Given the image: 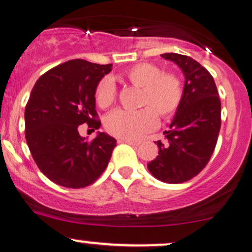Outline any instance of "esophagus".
Listing matches in <instances>:
<instances>
[{"instance_id":"esophagus-1","label":"esophagus","mask_w":252,"mask_h":252,"mask_svg":"<svg viewBox=\"0 0 252 252\" xmlns=\"http://www.w3.org/2000/svg\"><path fill=\"white\" fill-rule=\"evenodd\" d=\"M119 142H125V144H128V145H132V146H139L141 144V141H138V140H129V139H119L118 140Z\"/></svg>"}]
</instances>
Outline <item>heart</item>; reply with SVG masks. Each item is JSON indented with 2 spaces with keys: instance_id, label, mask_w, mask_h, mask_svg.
Masks as SVG:
<instances>
[{
  "instance_id": "heart-1",
  "label": "heart",
  "mask_w": 252,
  "mask_h": 252,
  "mask_svg": "<svg viewBox=\"0 0 252 252\" xmlns=\"http://www.w3.org/2000/svg\"><path fill=\"white\" fill-rule=\"evenodd\" d=\"M124 78L133 85L141 88V110L131 112L116 110L108 114L105 127L110 134L120 139L141 138L153 131L158 125L159 114L169 118L176 113L183 99V86L176 74L163 73L162 69L152 63H138L125 70ZM116 86L107 77L99 80L95 88L98 106L106 108L116 100Z\"/></svg>"
}]
</instances>
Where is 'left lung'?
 <instances>
[{"instance_id":"obj_1","label":"left lung","mask_w":252,"mask_h":252,"mask_svg":"<svg viewBox=\"0 0 252 252\" xmlns=\"http://www.w3.org/2000/svg\"><path fill=\"white\" fill-rule=\"evenodd\" d=\"M185 74L181 106L164 131L168 145L158 141L159 155L147 164L154 178L182 183L196 176L210 160L221 128V100L209 71L191 57L162 54Z\"/></svg>"}]
</instances>
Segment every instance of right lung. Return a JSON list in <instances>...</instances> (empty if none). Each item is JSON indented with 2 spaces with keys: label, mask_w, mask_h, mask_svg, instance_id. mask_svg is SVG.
Here are the masks:
<instances>
[{
  "label": "right lung",
  "mask_w": 252,
  "mask_h": 252,
  "mask_svg": "<svg viewBox=\"0 0 252 252\" xmlns=\"http://www.w3.org/2000/svg\"><path fill=\"white\" fill-rule=\"evenodd\" d=\"M112 64L67 61L39 77L27 102L26 139L40 172L66 188L92 185L106 169L117 140L98 133L91 141L79 135L88 124L98 129L95 88Z\"/></svg>",
  "instance_id": "1"
}]
</instances>
